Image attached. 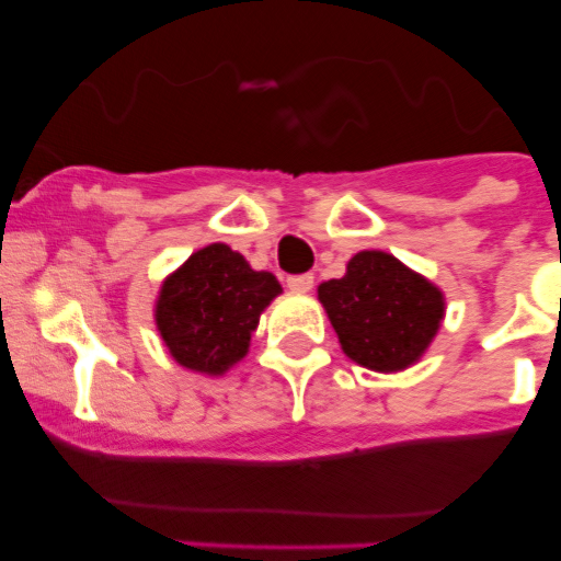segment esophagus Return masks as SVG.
Listing matches in <instances>:
<instances>
[{"instance_id":"1","label":"esophagus","mask_w":561,"mask_h":561,"mask_svg":"<svg viewBox=\"0 0 561 561\" xmlns=\"http://www.w3.org/2000/svg\"><path fill=\"white\" fill-rule=\"evenodd\" d=\"M287 287H290L293 293H309L314 287V276L312 274L290 276V279H287Z\"/></svg>"}]
</instances>
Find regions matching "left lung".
Here are the masks:
<instances>
[{"mask_svg":"<svg viewBox=\"0 0 561 561\" xmlns=\"http://www.w3.org/2000/svg\"><path fill=\"white\" fill-rule=\"evenodd\" d=\"M317 298L342 353L382 375L415 366L445 320V293L382 249L353 254L342 279L322 282Z\"/></svg>","mask_w":561,"mask_h":561,"instance_id":"1","label":"left lung"}]
</instances>
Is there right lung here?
<instances>
[{
	"mask_svg": "<svg viewBox=\"0 0 561 561\" xmlns=\"http://www.w3.org/2000/svg\"><path fill=\"white\" fill-rule=\"evenodd\" d=\"M282 293L268 271H254L228 244L192 252L162 279L154 322L171 358L184 369L222 377L247 358L260 314Z\"/></svg>",
	"mask_w": 561,
	"mask_h": 561,
	"instance_id": "right-lung-1",
	"label": "right lung"
}]
</instances>
